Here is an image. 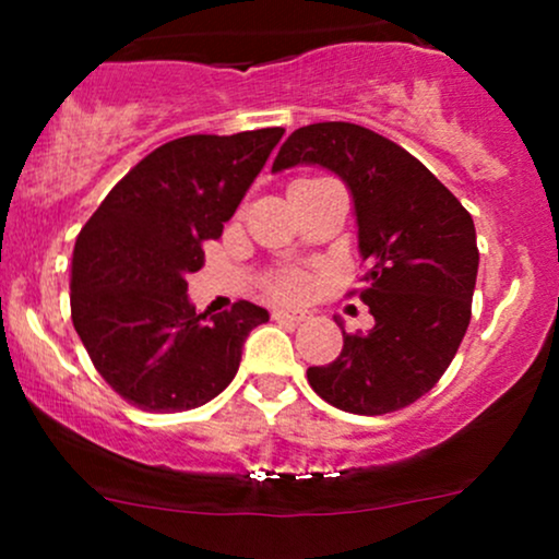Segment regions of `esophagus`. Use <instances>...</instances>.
<instances>
[{
  "instance_id": "34e87169",
  "label": "esophagus",
  "mask_w": 559,
  "mask_h": 559,
  "mask_svg": "<svg viewBox=\"0 0 559 559\" xmlns=\"http://www.w3.org/2000/svg\"><path fill=\"white\" fill-rule=\"evenodd\" d=\"M273 320H294V323H301V320H307V312H301V310H284V307H275Z\"/></svg>"
}]
</instances>
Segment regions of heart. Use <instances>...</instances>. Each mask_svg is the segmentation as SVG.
Instances as JSON below:
<instances>
[{"instance_id":"obj_1","label":"heart","mask_w":559,"mask_h":559,"mask_svg":"<svg viewBox=\"0 0 559 559\" xmlns=\"http://www.w3.org/2000/svg\"><path fill=\"white\" fill-rule=\"evenodd\" d=\"M307 286H310L307 275L305 273H297V271L278 273L271 281V292L275 294V297H281V299H299L301 294L307 292Z\"/></svg>"}]
</instances>
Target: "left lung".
Returning a JSON list of instances; mask_svg holds the SVG:
<instances>
[{
	"label": "left lung",
	"instance_id": "1",
	"mask_svg": "<svg viewBox=\"0 0 559 559\" xmlns=\"http://www.w3.org/2000/svg\"><path fill=\"white\" fill-rule=\"evenodd\" d=\"M297 165H320L349 189L365 262L360 299L376 320L368 333H344L342 355L307 370V381L344 413L407 407L444 376L471 323L478 275L473 217L420 159L370 128H297L273 173Z\"/></svg>",
	"mask_w": 559,
	"mask_h": 559
}]
</instances>
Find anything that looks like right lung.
<instances>
[{
  "label": "right lung",
  "instance_id": "obj_1",
  "mask_svg": "<svg viewBox=\"0 0 559 559\" xmlns=\"http://www.w3.org/2000/svg\"><path fill=\"white\" fill-rule=\"evenodd\" d=\"M284 128L194 133L157 146L81 228L70 316L94 368L146 413H183L234 381L249 331L267 310L236 301L197 312L186 275L204 265Z\"/></svg>",
  "mask_w": 559,
  "mask_h": 559
}]
</instances>
